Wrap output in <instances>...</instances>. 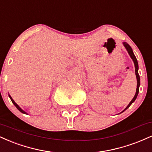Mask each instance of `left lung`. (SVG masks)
<instances>
[{
  "instance_id": "left-lung-1",
  "label": "left lung",
  "mask_w": 152,
  "mask_h": 152,
  "mask_svg": "<svg viewBox=\"0 0 152 152\" xmlns=\"http://www.w3.org/2000/svg\"><path fill=\"white\" fill-rule=\"evenodd\" d=\"M123 44H124V46L125 48H126L127 51H128V53H129V54L130 57L132 58V60H133L134 64V66H135V74H136V76H137V91H136L135 96H134L133 99L131 101L129 104V105L126 106V109H125L123 111H124L125 110H126L131 105H132V103L134 102V101H135L136 99H137L138 94H139V86H140V77H139V73H138V70H139V66H138L137 59V58H136L135 55L134 54V52H133V50H132V48H131V46H129V45L128 43H126V42H124ZM123 111H122V112H123Z\"/></svg>"
}]
</instances>
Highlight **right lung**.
Here are the masks:
<instances>
[{"label":"right lung","instance_id":"obj_1","mask_svg":"<svg viewBox=\"0 0 152 152\" xmlns=\"http://www.w3.org/2000/svg\"><path fill=\"white\" fill-rule=\"evenodd\" d=\"M8 96H9V97H10V100H11V102H13V104H14V105H15V107H16L17 108V109H18V110H19V111H20V112H21V113H23V114H27V113H26V111H23V109H21V108H20V106H19L18 105V104H16V103H15V102H14V100H13V99H12V97L11 96H10L9 95V94H8Z\"/></svg>","mask_w":152,"mask_h":152}]
</instances>
